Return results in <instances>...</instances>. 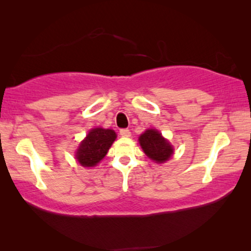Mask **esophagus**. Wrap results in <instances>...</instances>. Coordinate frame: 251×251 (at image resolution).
Segmentation results:
<instances>
[{"mask_svg":"<svg viewBox=\"0 0 251 251\" xmlns=\"http://www.w3.org/2000/svg\"><path fill=\"white\" fill-rule=\"evenodd\" d=\"M120 135L122 137H130L131 136V132H130L129 129H121L120 130Z\"/></svg>","mask_w":251,"mask_h":251,"instance_id":"34e87169","label":"esophagus"}]
</instances>
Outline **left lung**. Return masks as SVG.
Returning <instances> with one entry per match:
<instances>
[{
    "label": "left lung",
    "instance_id": "left-lung-1",
    "mask_svg": "<svg viewBox=\"0 0 251 251\" xmlns=\"http://www.w3.org/2000/svg\"><path fill=\"white\" fill-rule=\"evenodd\" d=\"M139 144L146 155L157 163L166 162L174 153V149L169 142L154 129L146 130L143 135H140Z\"/></svg>",
    "mask_w": 251,
    "mask_h": 251
}]
</instances>
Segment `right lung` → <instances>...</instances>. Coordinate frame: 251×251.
I'll use <instances>...</instances> for the list:
<instances>
[{
  "instance_id": "add662e5",
  "label": "right lung",
  "mask_w": 251,
  "mask_h": 251,
  "mask_svg": "<svg viewBox=\"0 0 251 251\" xmlns=\"http://www.w3.org/2000/svg\"><path fill=\"white\" fill-rule=\"evenodd\" d=\"M115 138L116 133L111 129H92L78 147L76 152L78 163L83 167H95L104 159Z\"/></svg>"
}]
</instances>
